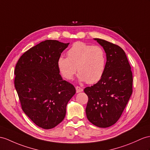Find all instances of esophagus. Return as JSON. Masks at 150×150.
I'll use <instances>...</instances> for the list:
<instances>
[{
    "label": "esophagus",
    "mask_w": 150,
    "mask_h": 150,
    "mask_svg": "<svg viewBox=\"0 0 150 150\" xmlns=\"http://www.w3.org/2000/svg\"><path fill=\"white\" fill-rule=\"evenodd\" d=\"M76 92H77V93L81 92H83V90L82 88H81L80 86H78L76 87Z\"/></svg>",
    "instance_id": "1"
}]
</instances>
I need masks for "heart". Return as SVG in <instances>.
Segmentation results:
<instances>
[{
    "mask_svg": "<svg viewBox=\"0 0 150 150\" xmlns=\"http://www.w3.org/2000/svg\"><path fill=\"white\" fill-rule=\"evenodd\" d=\"M67 55L60 56L57 60L58 70L64 78L72 79L76 68L81 81L94 84L103 78L106 65V55L103 47L76 42L69 49Z\"/></svg>",
    "mask_w": 150,
    "mask_h": 150,
    "instance_id": "heart-1",
    "label": "heart"
}]
</instances>
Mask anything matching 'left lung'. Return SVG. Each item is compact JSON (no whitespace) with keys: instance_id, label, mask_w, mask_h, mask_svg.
Wrapping results in <instances>:
<instances>
[{"instance_id":"left-lung-1","label":"left lung","mask_w":150,"mask_h":150,"mask_svg":"<svg viewBox=\"0 0 150 150\" xmlns=\"http://www.w3.org/2000/svg\"><path fill=\"white\" fill-rule=\"evenodd\" d=\"M94 40L106 53V65L100 81L84 92L88 97V120L94 125L106 128L118 121L132 93V73L122 47L103 39Z\"/></svg>"}]
</instances>
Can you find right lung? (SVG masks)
<instances>
[{
    "label": "right lung",
    "instance_id": "1",
    "mask_svg": "<svg viewBox=\"0 0 150 150\" xmlns=\"http://www.w3.org/2000/svg\"><path fill=\"white\" fill-rule=\"evenodd\" d=\"M69 43L46 40L21 56L14 86L23 112L36 125L53 129L63 121L67 104L76 93L59 74L57 60Z\"/></svg>",
    "mask_w": 150,
    "mask_h": 150
}]
</instances>
